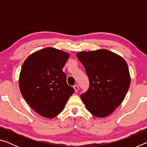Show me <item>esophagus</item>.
Returning a JSON list of instances; mask_svg holds the SVG:
<instances>
[{
    "label": "esophagus",
    "instance_id": "esophagus-1",
    "mask_svg": "<svg viewBox=\"0 0 147 147\" xmlns=\"http://www.w3.org/2000/svg\"><path fill=\"white\" fill-rule=\"evenodd\" d=\"M73 88H74V91H75L76 92H78V89H79V87H78V85H74V86H73Z\"/></svg>",
    "mask_w": 147,
    "mask_h": 147
}]
</instances>
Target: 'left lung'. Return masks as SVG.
<instances>
[{
	"instance_id": "8db88e82",
	"label": "left lung",
	"mask_w": 147,
	"mask_h": 147,
	"mask_svg": "<svg viewBox=\"0 0 147 147\" xmlns=\"http://www.w3.org/2000/svg\"><path fill=\"white\" fill-rule=\"evenodd\" d=\"M86 69L89 88L80 94L91 113L105 117L123 101L130 85V76L125 60L106 49L81 52L76 54Z\"/></svg>"
}]
</instances>
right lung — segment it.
I'll return each instance as SVG.
<instances>
[{
  "label": "right lung",
  "mask_w": 147,
  "mask_h": 147,
  "mask_svg": "<svg viewBox=\"0 0 147 147\" xmlns=\"http://www.w3.org/2000/svg\"><path fill=\"white\" fill-rule=\"evenodd\" d=\"M69 57L65 52L47 47L30 55L22 66L21 93L29 106L44 117L54 118L60 113L74 93L62 71Z\"/></svg>",
  "instance_id": "obj_1"
}]
</instances>
